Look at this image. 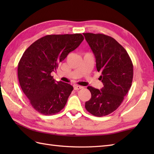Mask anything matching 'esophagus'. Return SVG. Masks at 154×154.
<instances>
[{"mask_svg":"<svg viewBox=\"0 0 154 154\" xmlns=\"http://www.w3.org/2000/svg\"><path fill=\"white\" fill-rule=\"evenodd\" d=\"M83 87L79 86V85H75V86H74V90L78 91V90H79V89H83Z\"/></svg>","mask_w":154,"mask_h":154,"instance_id":"1","label":"esophagus"}]
</instances>
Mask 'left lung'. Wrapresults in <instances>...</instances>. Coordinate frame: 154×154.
<instances>
[{"instance_id":"left-lung-1","label":"left lung","mask_w":154,"mask_h":154,"mask_svg":"<svg viewBox=\"0 0 154 154\" xmlns=\"http://www.w3.org/2000/svg\"><path fill=\"white\" fill-rule=\"evenodd\" d=\"M96 58L104 87L99 90L89 86L91 98L85 109L96 116L112 113L120 106L133 79V64L125 49L112 37L103 34L83 33Z\"/></svg>"}]
</instances>
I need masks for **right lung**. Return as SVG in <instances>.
Returning a JSON list of instances; mask_svg holds the SVG:
<instances>
[{
    "mask_svg": "<svg viewBox=\"0 0 154 154\" xmlns=\"http://www.w3.org/2000/svg\"><path fill=\"white\" fill-rule=\"evenodd\" d=\"M83 40L81 34L47 35L34 42L23 54L18 65L20 85L38 112L53 115L65 107L73 87L56 82L51 73Z\"/></svg>",
    "mask_w": 154,
    "mask_h": 154,
    "instance_id": "1",
    "label": "right lung"
}]
</instances>
